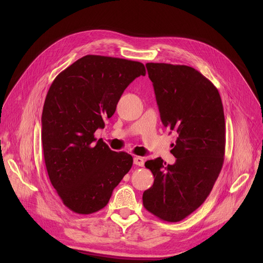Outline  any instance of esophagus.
<instances>
[{
    "instance_id": "1",
    "label": "esophagus",
    "mask_w": 263,
    "mask_h": 263,
    "mask_svg": "<svg viewBox=\"0 0 263 263\" xmlns=\"http://www.w3.org/2000/svg\"><path fill=\"white\" fill-rule=\"evenodd\" d=\"M133 163H134L135 165H137V166H144L145 161H144V159H143L142 157H135V158L133 159Z\"/></svg>"
}]
</instances>
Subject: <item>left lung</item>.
<instances>
[{
	"mask_svg": "<svg viewBox=\"0 0 263 263\" xmlns=\"http://www.w3.org/2000/svg\"><path fill=\"white\" fill-rule=\"evenodd\" d=\"M161 120L177 135L171 153L145 166L155 182L144 192L145 209L165 222H180L203 203L222 171L226 132L222 99L213 83L185 65L147 63Z\"/></svg>",
	"mask_w": 263,
	"mask_h": 263,
	"instance_id": "obj_1",
	"label": "left lung"
}]
</instances>
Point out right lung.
<instances>
[{"label": "right lung", "mask_w": 263, "mask_h": 263, "mask_svg": "<svg viewBox=\"0 0 263 263\" xmlns=\"http://www.w3.org/2000/svg\"><path fill=\"white\" fill-rule=\"evenodd\" d=\"M146 74L140 62L85 55L54 79L41 117V141L53 187L68 209L91 214L107 204L132 167L131 155L95 137L112 117L123 90Z\"/></svg>", "instance_id": "add662e5"}]
</instances>
